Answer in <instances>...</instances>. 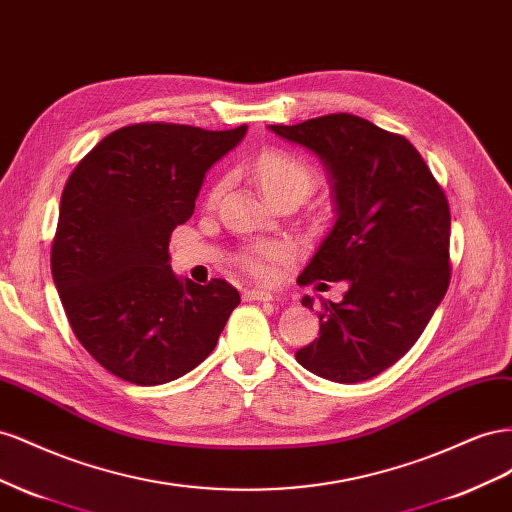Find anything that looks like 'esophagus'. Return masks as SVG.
Returning a JSON list of instances; mask_svg holds the SVG:
<instances>
[{
  "mask_svg": "<svg viewBox=\"0 0 512 512\" xmlns=\"http://www.w3.org/2000/svg\"><path fill=\"white\" fill-rule=\"evenodd\" d=\"M244 300H248V302H270L272 294H270V291H264V289H246Z\"/></svg>",
  "mask_w": 512,
  "mask_h": 512,
  "instance_id": "34e87169",
  "label": "esophagus"
}]
</instances>
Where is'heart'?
Instances as JSON below:
<instances>
[{"label":"heart","instance_id":"1","mask_svg":"<svg viewBox=\"0 0 512 512\" xmlns=\"http://www.w3.org/2000/svg\"><path fill=\"white\" fill-rule=\"evenodd\" d=\"M253 173L261 186V191L270 199L285 191H298L306 195L313 186V173L298 158H294L287 152L270 150L264 152L253 165ZM287 255L283 244L264 242L255 244L253 248L242 255L244 268L251 272L257 279H270L274 276V266L283 261Z\"/></svg>","mask_w":512,"mask_h":512}]
</instances>
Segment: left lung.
<instances>
[{"mask_svg":"<svg viewBox=\"0 0 512 512\" xmlns=\"http://www.w3.org/2000/svg\"><path fill=\"white\" fill-rule=\"evenodd\" d=\"M268 128L315 154L332 191L334 225L298 283L347 285L296 360L330 382H367L410 352L446 294V195L410 141L356 115ZM302 304L313 309V298Z\"/></svg>","mask_w":512,"mask_h":512,"instance_id":"1","label":"left lung"}]
</instances>
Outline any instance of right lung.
<instances>
[{"instance_id":"1","label":"right lung","mask_w":512,"mask_h":512,"mask_svg":"<svg viewBox=\"0 0 512 512\" xmlns=\"http://www.w3.org/2000/svg\"><path fill=\"white\" fill-rule=\"evenodd\" d=\"M246 130L126 126L64 186L51 248L57 294L81 345L130 384L158 386L193 371L240 304L227 281L178 279L169 236L193 216L206 173Z\"/></svg>"}]
</instances>
